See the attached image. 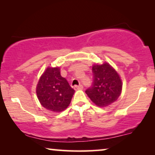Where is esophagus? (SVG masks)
I'll list each match as a JSON object with an SVG mask.
<instances>
[{
	"label": "esophagus",
	"instance_id": "1",
	"mask_svg": "<svg viewBox=\"0 0 155 155\" xmlns=\"http://www.w3.org/2000/svg\"><path fill=\"white\" fill-rule=\"evenodd\" d=\"M75 89H78V90H82V88H83V86H82V84H80V85H75Z\"/></svg>",
	"mask_w": 155,
	"mask_h": 155
}]
</instances>
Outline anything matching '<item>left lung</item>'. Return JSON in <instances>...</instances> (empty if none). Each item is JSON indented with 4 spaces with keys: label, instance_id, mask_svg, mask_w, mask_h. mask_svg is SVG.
Masks as SVG:
<instances>
[{
    "label": "left lung",
    "instance_id": "8db88e82",
    "mask_svg": "<svg viewBox=\"0 0 155 155\" xmlns=\"http://www.w3.org/2000/svg\"><path fill=\"white\" fill-rule=\"evenodd\" d=\"M93 82L85 92L98 107H107L117 100L122 90V82L109 63L92 67Z\"/></svg>",
    "mask_w": 155,
    "mask_h": 155
}]
</instances>
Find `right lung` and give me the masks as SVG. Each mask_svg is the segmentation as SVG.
Returning <instances> with one entry per match:
<instances>
[{
    "label": "right lung",
    "mask_w": 155,
    "mask_h": 155,
    "mask_svg": "<svg viewBox=\"0 0 155 155\" xmlns=\"http://www.w3.org/2000/svg\"><path fill=\"white\" fill-rule=\"evenodd\" d=\"M74 92L67 80L61 75L59 68H46L37 87V97L41 104L53 112H61L66 109Z\"/></svg>",
    "instance_id": "obj_1"
}]
</instances>
